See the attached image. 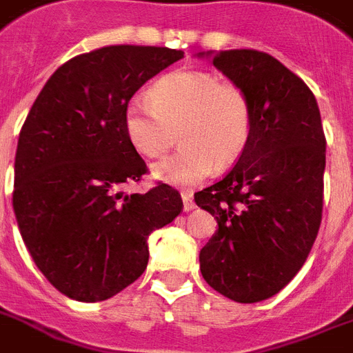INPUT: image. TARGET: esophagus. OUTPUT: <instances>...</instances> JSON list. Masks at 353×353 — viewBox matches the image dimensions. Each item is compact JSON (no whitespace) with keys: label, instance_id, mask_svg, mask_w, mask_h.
Here are the masks:
<instances>
[{"label":"esophagus","instance_id":"34e87169","mask_svg":"<svg viewBox=\"0 0 353 353\" xmlns=\"http://www.w3.org/2000/svg\"><path fill=\"white\" fill-rule=\"evenodd\" d=\"M181 199H183V210L185 212H192L195 208V203L192 199L190 192H181Z\"/></svg>","mask_w":353,"mask_h":353}]
</instances>
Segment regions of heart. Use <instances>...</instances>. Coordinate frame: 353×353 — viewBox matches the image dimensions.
Instances as JSON below:
<instances>
[{
  "label": "heart",
  "instance_id": "b5f03b06",
  "mask_svg": "<svg viewBox=\"0 0 353 353\" xmlns=\"http://www.w3.org/2000/svg\"><path fill=\"white\" fill-rule=\"evenodd\" d=\"M181 132L179 152L154 165L152 176L172 186H194L217 159L226 165L248 143L251 105L233 82L212 71H172L152 84L147 97L127 103L125 132L145 158H161Z\"/></svg>",
  "mask_w": 353,
  "mask_h": 353
}]
</instances>
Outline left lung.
<instances>
[{
  "instance_id": "obj_1",
  "label": "left lung",
  "mask_w": 353,
  "mask_h": 353,
  "mask_svg": "<svg viewBox=\"0 0 353 353\" xmlns=\"http://www.w3.org/2000/svg\"><path fill=\"white\" fill-rule=\"evenodd\" d=\"M244 90L251 132L235 167L195 194L219 230L199 253L210 287L239 303H256L296 276L318 236L325 149L312 91L269 53H197Z\"/></svg>"
}]
</instances>
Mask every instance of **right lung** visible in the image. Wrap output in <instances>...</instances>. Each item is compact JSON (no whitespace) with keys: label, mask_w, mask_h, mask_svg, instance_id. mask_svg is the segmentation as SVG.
I'll return each instance as SVG.
<instances>
[{"label":"right lung","mask_w":353,"mask_h":353,"mask_svg":"<svg viewBox=\"0 0 353 353\" xmlns=\"http://www.w3.org/2000/svg\"><path fill=\"white\" fill-rule=\"evenodd\" d=\"M181 50L105 46L48 79L17 141L14 213L35 265L77 301L123 291L149 262L147 239L181 213L168 185L125 194L147 165L125 132L132 94L183 59Z\"/></svg>","instance_id":"1"}]
</instances>
